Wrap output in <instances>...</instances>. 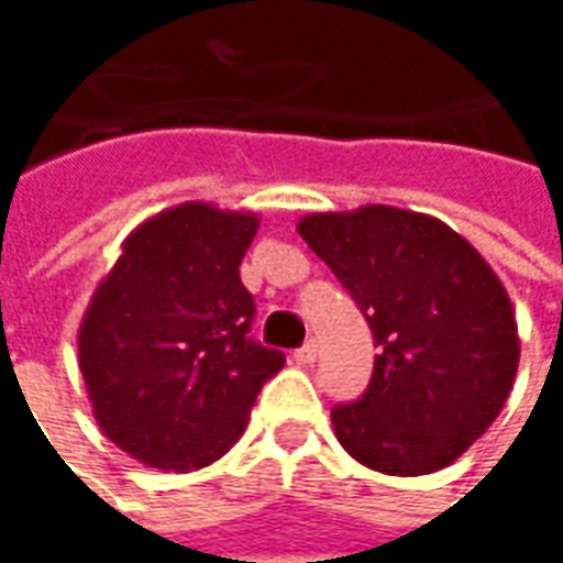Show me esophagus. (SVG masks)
I'll list each match as a JSON object with an SVG mask.
<instances>
[{
  "label": "esophagus",
  "mask_w": 563,
  "mask_h": 563,
  "mask_svg": "<svg viewBox=\"0 0 563 563\" xmlns=\"http://www.w3.org/2000/svg\"><path fill=\"white\" fill-rule=\"evenodd\" d=\"M317 353H320V350H317V341H308L305 347L295 350V360H298L301 365H310V363H317Z\"/></svg>",
  "instance_id": "esophagus-1"
}]
</instances>
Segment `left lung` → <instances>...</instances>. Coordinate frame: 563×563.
<instances>
[{
	"mask_svg": "<svg viewBox=\"0 0 563 563\" xmlns=\"http://www.w3.org/2000/svg\"><path fill=\"white\" fill-rule=\"evenodd\" d=\"M295 228L375 335L368 390L332 411L341 448L375 473L445 470L512 393L521 341L506 286L435 216L365 203Z\"/></svg>",
	"mask_w": 563,
	"mask_h": 563,
	"instance_id": "obj_1",
	"label": "left lung"
}]
</instances>
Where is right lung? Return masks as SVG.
<instances>
[{
	"mask_svg": "<svg viewBox=\"0 0 563 563\" xmlns=\"http://www.w3.org/2000/svg\"><path fill=\"white\" fill-rule=\"evenodd\" d=\"M250 210L186 200L133 228L78 325L97 427L152 470H203L246 430L280 350L250 341Z\"/></svg>",
	"mask_w": 563,
	"mask_h": 563,
	"instance_id": "1",
	"label": "right lung"
}]
</instances>
